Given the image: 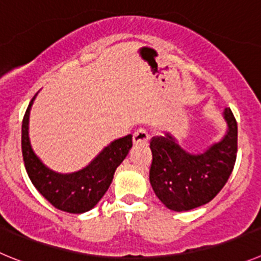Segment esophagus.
I'll use <instances>...</instances> for the list:
<instances>
[{
	"label": "esophagus",
	"instance_id": "34e87169",
	"mask_svg": "<svg viewBox=\"0 0 261 261\" xmlns=\"http://www.w3.org/2000/svg\"><path fill=\"white\" fill-rule=\"evenodd\" d=\"M148 139H149V135H148L147 130H144V128H139V130H136L134 133V144H143V143H147Z\"/></svg>",
	"mask_w": 261,
	"mask_h": 261
}]
</instances>
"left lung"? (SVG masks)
Returning a JSON list of instances; mask_svg holds the SVG:
<instances>
[{
	"mask_svg": "<svg viewBox=\"0 0 261 261\" xmlns=\"http://www.w3.org/2000/svg\"><path fill=\"white\" fill-rule=\"evenodd\" d=\"M224 118L226 134L203 153L186 152L170 134L152 138L149 182L166 208L194 210L210 203L225 186L236 165L238 127L230 108L224 110Z\"/></svg>",
	"mask_w": 261,
	"mask_h": 261,
	"instance_id": "left-lung-1",
	"label": "left lung"
}]
</instances>
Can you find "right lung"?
I'll use <instances>...</instances> for the list:
<instances>
[{"label":"right lung","instance_id":"1","mask_svg":"<svg viewBox=\"0 0 261 261\" xmlns=\"http://www.w3.org/2000/svg\"><path fill=\"white\" fill-rule=\"evenodd\" d=\"M36 95L28 105L22 122V154L28 177L37 191L57 210L69 213L92 210L108 191L114 171L133 147V135L110 143L82 170L70 174L56 173L41 163L30 144L28 119Z\"/></svg>","mask_w":261,"mask_h":261}]
</instances>
